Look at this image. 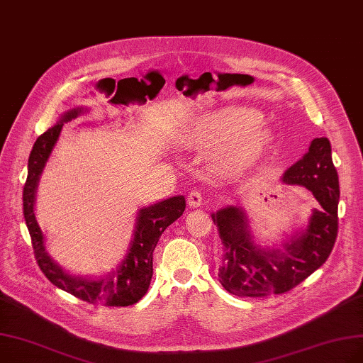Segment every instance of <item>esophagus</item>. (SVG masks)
Wrapping results in <instances>:
<instances>
[{
  "instance_id": "34e87169",
  "label": "esophagus",
  "mask_w": 363,
  "mask_h": 363,
  "mask_svg": "<svg viewBox=\"0 0 363 363\" xmlns=\"http://www.w3.org/2000/svg\"><path fill=\"white\" fill-rule=\"evenodd\" d=\"M189 205L191 208H199L203 205V197H202V193H200L199 190H193L190 194H189Z\"/></svg>"
}]
</instances>
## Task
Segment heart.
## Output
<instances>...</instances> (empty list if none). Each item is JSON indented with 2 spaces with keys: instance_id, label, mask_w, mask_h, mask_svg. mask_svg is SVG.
<instances>
[{
  "instance_id": "obj_1",
  "label": "heart",
  "mask_w": 363,
  "mask_h": 363,
  "mask_svg": "<svg viewBox=\"0 0 363 363\" xmlns=\"http://www.w3.org/2000/svg\"><path fill=\"white\" fill-rule=\"evenodd\" d=\"M190 142L212 147L213 158L227 170H244L256 163L272 140L263 113L242 104L221 106L199 115L186 128Z\"/></svg>"
}]
</instances>
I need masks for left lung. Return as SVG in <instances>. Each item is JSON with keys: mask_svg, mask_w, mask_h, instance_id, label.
Listing matches in <instances>:
<instances>
[{"mask_svg": "<svg viewBox=\"0 0 363 363\" xmlns=\"http://www.w3.org/2000/svg\"><path fill=\"white\" fill-rule=\"evenodd\" d=\"M287 185L310 190L318 202L310 218L279 244L260 245L244 208L227 205L211 217L218 225L221 286L240 298L281 294L296 287L326 262L338 232V173L332 163L330 142L317 138L301 160L281 177Z\"/></svg>", "mask_w": 363, "mask_h": 363, "instance_id": "8db88e82", "label": "left lung"}]
</instances>
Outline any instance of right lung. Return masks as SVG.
Masks as SVG:
<instances>
[{
  "instance_id": "obj_1",
  "label": "right lung",
  "mask_w": 363,
  "mask_h": 363,
  "mask_svg": "<svg viewBox=\"0 0 363 363\" xmlns=\"http://www.w3.org/2000/svg\"><path fill=\"white\" fill-rule=\"evenodd\" d=\"M89 107L79 106L65 111L46 133L40 136L28 158V177L23 186V216L33 239L40 269L53 286L89 303L106 306H128L139 302L152 279V254L158 239L185 211V197L173 196L152 205L139 208L134 220L128 248L119 264L100 275H76L67 271L49 254L46 236L35 217V197L42 173L55 147L64 123L88 113Z\"/></svg>"
}]
</instances>
